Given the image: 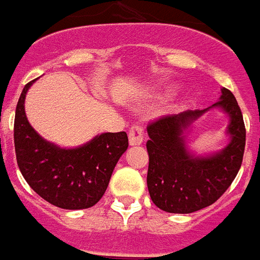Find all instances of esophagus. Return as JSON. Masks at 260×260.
<instances>
[{
    "instance_id": "34e87169",
    "label": "esophagus",
    "mask_w": 260,
    "mask_h": 260,
    "mask_svg": "<svg viewBox=\"0 0 260 260\" xmlns=\"http://www.w3.org/2000/svg\"><path fill=\"white\" fill-rule=\"evenodd\" d=\"M144 141V127L140 124H134L128 132V143L130 145H140Z\"/></svg>"
}]
</instances>
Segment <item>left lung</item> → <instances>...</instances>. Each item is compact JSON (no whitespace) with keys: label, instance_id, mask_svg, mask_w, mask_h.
Instances as JSON below:
<instances>
[{"label":"left lung","instance_id":"8db88e82","mask_svg":"<svg viewBox=\"0 0 260 260\" xmlns=\"http://www.w3.org/2000/svg\"><path fill=\"white\" fill-rule=\"evenodd\" d=\"M210 107H221L231 117V143L220 153L194 157L186 149L184 132ZM147 132V185L153 204L165 212L192 213L215 204L241 168L245 124L236 96L227 88H221L212 107L159 117L149 123Z\"/></svg>","mask_w":260,"mask_h":260}]
</instances>
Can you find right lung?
Instances as JSON below:
<instances>
[{"label":"right lung","instance_id":"add662e5","mask_svg":"<svg viewBox=\"0 0 260 260\" xmlns=\"http://www.w3.org/2000/svg\"><path fill=\"white\" fill-rule=\"evenodd\" d=\"M24 86L19 98L13 140L18 166L27 184L52 205L62 209H86L105 194L112 172L128 147L124 132L104 133L79 148H59L31 126L24 113Z\"/></svg>","mask_w":260,"mask_h":260}]
</instances>
